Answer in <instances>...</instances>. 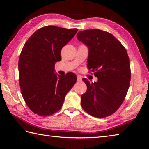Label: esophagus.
<instances>
[{
  "label": "esophagus",
  "mask_w": 149,
  "mask_h": 149,
  "mask_svg": "<svg viewBox=\"0 0 149 149\" xmlns=\"http://www.w3.org/2000/svg\"><path fill=\"white\" fill-rule=\"evenodd\" d=\"M81 80H82L81 76L78 75V76H77V81H81Z\"/></svg>",
  "instance_id": "1"
}]
</instances>
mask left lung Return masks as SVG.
Wrapping results in <instances>:
<instances>
[{
    "label": "left lung",
    "instance_id": "8db88e82",
    "mask_svg": "<svg viewBox=\"0 0 149 149\" xmlns=\"http://www.w3.org/2000/svg\"><path fill=\"white\" fill-rule=\"evenodd\" d=\"M77 38L89 48L88 69L98 78L89 83L81 95L83 109L92 116L106 118L123 104L130 85L131 71L124 47L113 35L98 29L79 31Z\"/></svg>",
    "mask_w": 149,
    "mask_h": 149
}]
</instances>
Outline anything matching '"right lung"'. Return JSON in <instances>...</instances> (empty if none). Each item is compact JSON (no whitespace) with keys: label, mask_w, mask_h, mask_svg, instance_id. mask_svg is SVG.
Instances as JSON below:
<instances>
[{"label":"right lung","mask_w":149,"mask_h":149,"mask_svg":"<svg viewBox=\"0 0 149 149\" xmlns=\"http://www.w3.org/2000/svg\"><path fill=\"white\" fill-rule=\"evenodd\" d=\"M77 29L43 26L25 43L19 60L22 95L35 114L45 117L59 111L67 93L76 81L73 73H54L55 63L61 60L62 48L73 38Z\"/></svg>","instance_id":"right-lung-1"}]
</instances>
